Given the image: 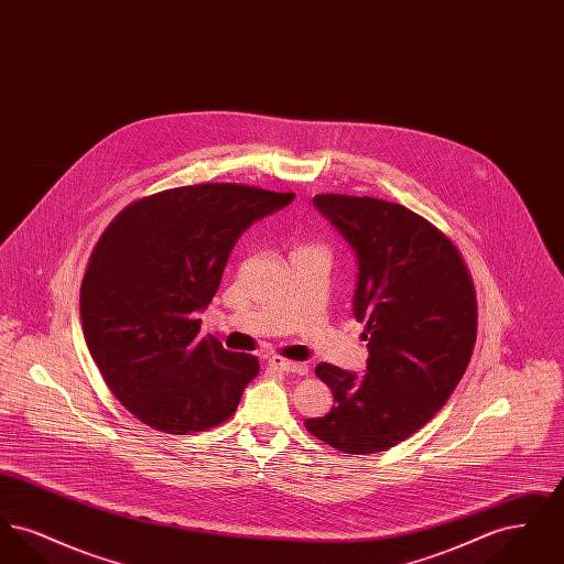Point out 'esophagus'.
<instances>
[{
    "label": "esophagus",
    "instance_id": "34e87169",
    "mask_svg": "<svg viewBox=\"0 0 564 564\" xmlns=\"http://www.w3.org/2000/svg\"><path fill=\"white\" fill-rule=\"evenodd\" d=\"M269 366L270 368H274V370L288 372V375H308V366H306V364H302V361H290V359H283V357H270Z\"/></svg>",
    "mask_w": 564,
    "mask_h": 564
}]
</instances>
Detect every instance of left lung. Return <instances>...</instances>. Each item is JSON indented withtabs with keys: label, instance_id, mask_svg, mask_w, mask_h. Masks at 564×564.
Listing matches in <instances>:
<instances>
[{
	"label": "left lung",
	"instance_id": "left-lung-1",
	"mask_svg": "<svg viewBox=\"0 0 564 564\" xmlns=\"http://www.w3.org/2000/svg\"><path fill=\"white\" fill-rule=\"evenodd\" d=\"M313 205L357 258L352 315L366 323V375L319 364L334 405L304 425L349 455L393 448L455 391L476 343V292L455 245L421 215L370 196Z\"/></svg>",
	"mask_w": 564,
	"mask_h": 564
}]
</instances>
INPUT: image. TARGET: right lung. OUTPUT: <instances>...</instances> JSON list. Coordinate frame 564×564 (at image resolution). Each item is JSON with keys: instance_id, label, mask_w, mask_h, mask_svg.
Returning a JSON list of instances; mask_svg holds the SVG:
<instances>
[{"instance_id": "right-lung-1", "label": "right lung", "mask_w": 564, "mask_h": 564, "mask_svg": "<svg viewBox=\"0 0 564 564\" xmlns=\"http://www.w3.org/2000/svg\"><path fill=\"white\" fill-rule=\"evenodd\" d=\"M294 196L200 184L141 198L109 224L82 281V329L111 393L141 423L186 435L235 414L260 364L200 338L196 315L242 232Z\"/></svg>"}]
</instances>
